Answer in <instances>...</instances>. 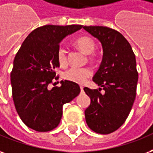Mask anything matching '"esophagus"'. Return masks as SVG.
I'll list each match as a JSON object with an SVG mask.
<instances>
[{"instance_id":"1","label":"esophagus","mask_w":153,"mask_h":153,"mask_svg":"<svg viewBox=\"0 0 153 153\" xmlns=\"http://www.w3.org/2000/svg\"><path fill=\"white\" fill-rule=\"evenodd\" d=\"M80 90H81V91L84 90V87H83V86H80Z\"/></svg>"}]
</instances>
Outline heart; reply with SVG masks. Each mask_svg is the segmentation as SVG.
Returning a JSON list of instances; mask_svg holds the SVG:
<instances>
[{"label": "heart", "instance_id": "1", "mask_svg": "<svg viewBox=\"0 0 153 153\" xmlns=\"http://www.w3.org/2000/svg\"><path fill=\"white\" fill-rule=\"evenodd\" d=\"M75 45H76L80 51L84 54H88V58L89 60H94L95 55L94 51L96 48V43L94 39H92L89 36H83L79 37L75 40ZM57 61L59 65L61 67H65L68 64V53L65 47L60 46L57 51ZM92 70L89 68L84 67V68H77L72 67L64 74V79L69 80L71 82L78 83V84H83L84 83L88 77L91 76Z\"/></svg>", "mask_w": 153, "mask_h": 153}]
</instances>
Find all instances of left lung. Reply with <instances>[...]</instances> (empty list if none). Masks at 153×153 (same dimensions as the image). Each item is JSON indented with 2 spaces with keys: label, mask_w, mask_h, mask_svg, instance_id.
<instances>
[{
  "label": "left lung",
  "mask_w": 153,
  "mask_h": 153,
  "mask_svg": "<svg viewBox=\"0 0 153 153\" xmlns=\"http://www.w3.org/2000/svg\"><path fill=\"white\" fill-rule=\"evenodd\" d=\"M83 28L99 39L102 48L101 65L93 77L100 88H84L91 101L84 111L85 119L94 132L108 134L124 123L132 109L138 79L136 58L128 41L117 30L104 26Z\"/></svg>",
  "instance_id": "left-lung-1"
}]
</instances>
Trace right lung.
Wrapping results in <instances>:
<instances>
[{"label":"right lung","instance_id":"1","mask_svg":"<svg viewBox=\"0 0 153 153\" xmlns=\"http://www.w3.org/2000/svg\"><path fill=\"white\" fill-rule=\"evenodd\" d=\"M83 28L80 25H44L34 30L21 45L10 74L12 97L25 124L38 132L55 128L63 114V105L79 95V84L61 80L60 87L49 88L59 67L57 51L67 36ZM56 79V78H55Z\"/></svg>","mask_w":153,"mask_h":153}]
</instances>
